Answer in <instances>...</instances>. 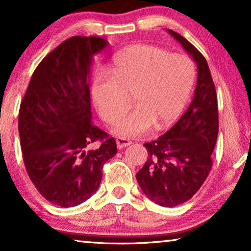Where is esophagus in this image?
<instances>
[{"label":"esophagus","instance_id":"34e87169","mask_svg":"<svg viewBox=\"0 0 251 251\" xmlns=\"http://www.w3.org/2000/svg\"><path fill=\"white\" fill-rule=\"evenodd\" d=\"M130 144H131V140H129L126 138H118V139H116V145H118L119 150L125 149V147L129 146Z\"/></svg>","mask_w":251,"mask_h":251}]
</instances>
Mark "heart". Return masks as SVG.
Listing matches in <instances>:
<instances>
[{"label": "heart", "mask_w": 251, "mask_h": 251, "mask_svg": "<svg viewBox=\"0 0 251 251\" xmlns=\"http://www.w3.org/2000/svg\"><path fill=\"white\" fill-rule=\"evenodd\" d=\"M109 75L98 73L91 96L102 121L112 125L133 95L135 107L118 120L114 135L126 138L164 129L183 113L195 81V66L183 53L151 44H135L113 58Z\"/></svg>", "instance_id": "heart-1"}]
</instances>
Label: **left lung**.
Returning a JSON list of instances; mask_svg holds the SVG:
<instances>
[{"label":"left lung","mask_w":251,"mask_h":251,"mask_svg":"<svg viewBox=\"0 0 251 251\" xmlns=\"http://www.w3.org/2000/svg\"><path fill=\"white\" fill-rule=\"evenodd\" d=\"M168 32L197 63V88L176 125L156 140L144 144L149 159L136 178L150 200L162 207H176L190 200L210 173L218 136V104L205 58L180 34Z\"/></svg>","instance_id":"left-lung-1"}]
</instances>
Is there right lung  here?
Masks as SVG:
<instances>
[{
    "label": "right lung",
    "mask_w": 251,
    "mask_h": 251,
    "mask_svg": "<svg viewBox=\"0 0 251 251\" xmlns=\"http://www.w3.org/2000/svg\"><path fill=\"white\" fill-rule=\"evenodd\" d=\"M98 36L65 40L37 65L19 108L18 129L27 174L43 198L59 207L88 200L100 185L116 142L92 125L90 68L107 46ZM96 141V150L86 151Z\"/></svg>",
    "instance_id": "obj_1"
}]
</instances>
